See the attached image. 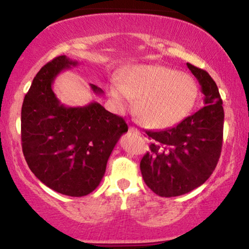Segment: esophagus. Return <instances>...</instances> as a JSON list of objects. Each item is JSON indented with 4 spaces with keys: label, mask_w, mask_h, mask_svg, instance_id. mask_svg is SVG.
I'll use <instances>...</instances> for the list:
<instances>
[{
    "label": "esophagus",
    "mask_w": 249,
    "mask_h": 249,
    "mask_svg": "<svg viewBox=\"0 0 249 249\" xmlns=\"http://www.w3.org/2000/svg\"><path fill=\"white\" fill-rule=\"evenodd\" d=\"M128 131H130L131 133H133V134H136V136H141V131L138 130V128L137 127H134V126H130V128H128Z\"/></svg>",
    "instance_id": "esophagus-1"
}]
</instances>
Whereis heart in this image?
<instances>
[{
	"label": "heart",
	"instance_id": "1",
	"mask_svg": "<svg viewBox=\"0 0 249 249\" xmlns=\"http://www.w3.org/2000/svg\"><path fill=\"white\" fill-rule=\"evenodd\" d=\"M110 93L123 108L138 98L137 117L145 126L165 128L177 124L192 108L198 87L191 76L160 65H138L111 84Z\"/></svg>",
	"mask_w": 249,
	"mask_h": 249
}]
</instances>
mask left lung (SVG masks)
<instances>
[{
  "label": "left lung",
  "instance_id": "1",
  "mask_svg": "<svg viewBox=\"0 0 249 249\" xmlns=\"http://www.w3.org/2000/svg\"><path fill=\"white\" fill-rule=\"evenodd\" d=\"M204 93V107L174 127L147 131L152 141L141 160L142 179L165 198L191 192L210 178L220 158L224 107L218 87L205 70L187 63Z\"/></svg>",
  "mask_w": 249,
  "mask_h": 249
}]
</instances>
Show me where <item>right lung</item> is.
I'll return each mask as SVG.
<instances>
[{
  "instance_id": "right-lung-1",
  "label": "right lung",
  "mask_w": 249,
  "mask_h": 249,
  "mask_svg": "<svg viewBox=\"0 0 249 249\" xmlns=\"http://www.w3.org/2000/svg\"><path fill=\"white\" fill-rule=\"evenodd\" d=\"M78 62L58 56L37 72L21 112L22 150L28 166L44 185L70 196L95 191L127 124L99 103L68 107L53 91L58 73ZM96 95L103 90L90 84Z\"/></svg>"
}]
</instances>
